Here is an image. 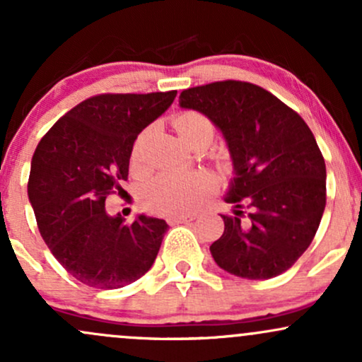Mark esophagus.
I'll return each mask as SVG.
<instances>
[{
	"label": "esophagus",
	"mask_w": 362,
	"mask_h": 362,
	"mask_svg": "<svg viewBox=\"0 0 362 362\" xmlns=\"http://www.w3.org/2000/svg\"><path fill=\"white\" fill-rule=\"evenodd\" d=\"M195 219V214H182V216H172L168 218L170 224H182V223H190Z\"/></svg>",
	"instance_id": "1"
}]
</instances>
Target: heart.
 Here are the masks:
<instances>
[{"label": "heart", "instance_id": "1", "mask_svg": "<svg viewBox=\"0 0 362 362\" xmlns=\"http://www.w3.org/2000/svg\"><path fill=\"white\" fill-rule=\"evenodd\" d=\"M173 126L182 141L189 146L209 144L214 134V126L207 115L197 110H182L173 117ZM151 134V129L144 131L136 141L132 149V161L141 165L144 156V146ZM216 180L209 172H194L187 175L178 173H163L156 177L146 187L144 202L151 211L160 214L178 216L192 213L206 197L214 190Z\"/></svg>", "mask_w": 362, "mask_h": 362}]
</instances>
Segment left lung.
Wrapping results in <instances>:
<instances>
[{
    "instance_id": "obj_1",
    "label": "left lung",
    "mask_w": 362,
    "mask_h": 362,
    "mask_svg": "<svg viewBox=\"0 0 362 362\" xmlns=\"http://www.w3.org/2000/svg\"><path fill=\"white\" fill-rule=\"evenodd\" d=\"M182 109L207 115L233 161L224 195L233 216L211 245L223 271L243 279L286 272L313 242L327 202V170L298 112L247 81H216L180 93Z\"/></svg>"
}]
</instances>
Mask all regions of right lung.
<instances>
[{
    "instance_id": "1",
    "label": "right lung",
    "mask_w": 362,
    "mask_h": 362,
    "mask_svg": "<svg viewBox=\"0 0 362 362\" xmlns=\"http://www.w3.org/2000/svg\"><path fill=\"white\" fill-rule=\"evenodd\" d=\"M177 91L102 93L66 112L32 158L28 199L57 262L90 288L117 289L151 269L168 224L141 214L109 216L107 195L127 180L138 134L172 105Z\"/></svg>"
}]
</instances>
